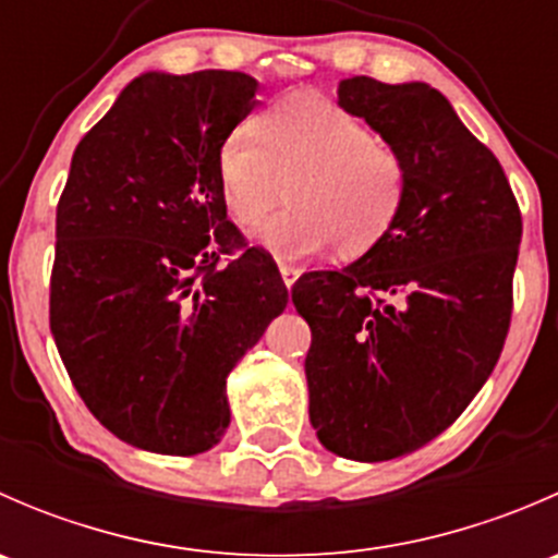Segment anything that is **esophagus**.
<instances>
[{
  "mask_svg": "<svg viewBox=\"0 0 558 558\" xmlns=\"http://www.w3.org/2000/svg\"><path fill=\"white\" fill-rule=\"evenodd\" d=\"M300 275H302V269L294 267V264H280V278H283L286 289H291V286L300 280Z\"/></svg>",
  "mask_w": 558,
  "mask_h": 558,
  "instance_id": "obj_1",
  "label": "esophagus"
}]
</instances>
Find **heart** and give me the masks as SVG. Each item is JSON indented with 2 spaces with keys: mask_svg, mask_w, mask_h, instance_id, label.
<instances>
[{
  "mask_svg": "<svg viewBox=\"0 0 558 558\" xmlns=\"http://www.w3.org/2000/svg\"><path fill=\"white\" fill-rule=\"evenodd\" d=\"M216 178L229 216L256 227L283 199L289 210L264 223L256 243L283 262H302L337 243L362 256L391 232L408 196V161L393 145L331 99L296 94L258 123L221 140Z\"/></svg>",
  "mask_w": 558,
  "mask_h": 558,
  "instance_id": "1",
  "label": "heart"
}]
</instances>
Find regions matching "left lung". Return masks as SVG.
<instances>
[{
  "instance_id": "obj_1",
  "label": "left lung",
  "mask_w": 558,
  "mask_h": 558,
  "mask_svg": "<svg viewBox=\"0 0 558 558\" xmlns=\"http://www.w3.org/2000/svg\"><path fill=\"white\" fill-rule=\"evenodd\" d=\"M337 105L408 161L391 232L291 289L311 324V424L326 451L388 461L435 440L492 375L513 313L521 210L497 156L437 88L348 77Z\"/></svg>"
}]
</instances>
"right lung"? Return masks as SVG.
Returning a JSON list of instances; mask_svg holds the SVG:
<instances>
[{"label":"right lung","instance_id":"1","mask_svg":"<svg viewBox=\"0 0 558 558\" xmlns=\"http://www.w3.org/2000/svg\"><path fill=\"white\" fill-rule=\"evenodd\" d=\"M256 92L227 70L134 77L77 143L56 207V348L94 418L143 451L221 440L229 373L289 302L216 178Z\"/></svg>","mask_w":558,"mask_h":558}]
</instances>
